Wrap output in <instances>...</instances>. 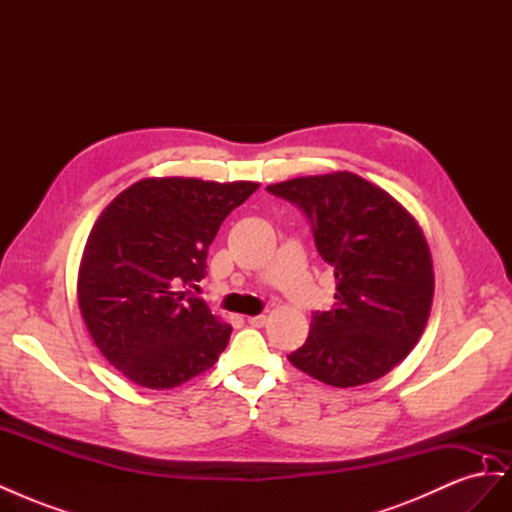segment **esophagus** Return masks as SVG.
Returning a JSON list of instances; mask_svg holds the SVG:
<instances>
[{
    "label": "esophagus",
    "mask_w": 512,
    "mask_h": 512,
    "mask_svg": "<svg viewBox=\"0 0 512 512\" xmlns=\"http://www.w3.org/2000/svg\"><path fill=\"white\" fill-rule=\"evenodd\" d=\"M247 322H250L252 327H265V324H267V316H265V314H258V316H247Z\"/></svg>",
    "instance_id": "esophagus-1"
}]
</instances>
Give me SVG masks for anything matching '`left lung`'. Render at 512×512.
I'll return each mask as SVG.
<instances>
[{
	"label": "left lung",
	"instance_id": "obj_1",
	"mask_svg": "<svg viewBox=\"0 0 512 512\" xmlns=\"http://www.w3.org/2000/svg\"><path fill=\"white\" fill-rule=\"evenodd\" d=\"M312 224L318 254L337 280L335 303L316 312L288 361L324 384L378 380L421 339L433 301V265L418 222L354 173L299 177L267 188Z\"/></svg>",
	"mask_w": 512,
	"mask_h": 512
}]
</instances>
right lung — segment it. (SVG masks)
I'll list each match as a JSON object with an SVG mask.
<instances>
[{
  "label": "right lung",
  "mask_w": 512,
  "mask_h": 512,
  "mask_svg": "<svg viewBox=\"0 0 512 512\" xmlns=\"http://www.w3.org/2000/svg\"><path fill=\"white\" fill-rule=\"evenodd\" d=\"M254 181L141 179L91 228L79 269V307L94 344L145 389H173L203 374L232 327L190 288L207 275V252Z\"/></svg>",
  "instance_id": "obj_1"
}]
</instances>
